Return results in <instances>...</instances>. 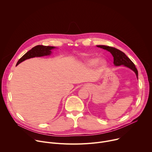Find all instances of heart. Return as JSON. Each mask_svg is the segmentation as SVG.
Returning a JSON list of instances; mask_svg holds the SVG:
<instances>
[{"label": "heart", "instance_id": "heart-1", "mask_svg": "<svg viewBox=\"0 0 152 152\" xmlns=\"http://www.w3.org/2000/svg\"><path fill=\"white\" fill-rule=\"evenodd\" d=\"M97 61H98V59L97 58H92V59H90L88 60V63L90 66H94L95 64H96ZM99 64H100V66L101 68L103 69L106 67V62L104 61H101Z\"/></svg>", "mask_w": 152, "mask_h": 152}]
</instances>
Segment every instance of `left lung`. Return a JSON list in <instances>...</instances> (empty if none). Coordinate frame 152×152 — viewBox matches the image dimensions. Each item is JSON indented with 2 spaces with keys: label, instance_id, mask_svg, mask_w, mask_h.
I'll use <instances>...</instances> for the list:
<instances>
[{
  "label": "left lung",
  "instance_id": "1",
  "mask_svg": "<svg viewBox=\"0 0 152 152\" xmlns=\"http://www.w3.org/2000/svg\"><path fill=\"white\" fill-rule=\"evenodd\" d=\"M98 48L105 49L111 52L114 57V64L116 66H120L124 65V66L132 69L136 74L138 78V70L135 67V64L121 50L110 46H97Z\"/></svg>",
  "mask_w": 152,
  "mask_h": 152
}]
</instances>
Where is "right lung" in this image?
Wrapping results in <instances>:
<instances>
[{
    "instance_id": "right-lung-1",
    "label": "right lung",
    "mask_w": 152,
    "mask_h": 152,
    "mask_svg": "<svg viewBox=\"0 0 152 152\" xmlns=\"http://www.w3.org/2000/svg\"><path fill=\"white\" fill-rule=\"evenodd\" d=\"M55 47L52 46H45L42 45H38L33 48L31 50H29L22 57H21L17 62V66L22 61L35 56H42L46 55H49L51 53V50L54 49Z\"/></svg>"
}]
</instances>
